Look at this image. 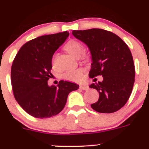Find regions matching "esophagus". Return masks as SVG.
Here are the masks:
<instances>
[{
  "label": "esophagus",
  "instance_id": "esophagus-1",
  "mask_svg": "<svg viewBox=\"0 0 149 149\" xmlns=\"http://www.w3.org/2000/svg\"><path fill=\"white\" fill-rule=\"evenodd\" d=\"M80 87V89H81V90H88V87L86 85H80V87Z\"/></svg>",
  "mask_w": 149,
  "mask_h": 149
}]
</instances>
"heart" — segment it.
Returning a JSON list of instances; mask_svg holds the SVG:
<instances>
[{
  "instance_id": "b5f03b06",
  "label": "heart",
  "mask_w": 149,
  "mask_h": 149,
  "mask_svg": "<svg viewBox=\"0 0 149 149\" xmlns=\"http://www.w3.org/2000/svg\"><path fill=\"white\" fill-rule=\"evenodd\" d=\"M64 49L66 51L68 54H70L76 58H79L80 56L83 59L87 57V55L84 54L83 50L84 46L82 43L76 40H70L65 43L64 45ZM52 65H54V59H52ZM83 73L84 70L82 68H78L75 70H68L62 75V78L65 80L69 81H73V82H78L80 81L83 78Z\"/></svg>"
}]
</instances>
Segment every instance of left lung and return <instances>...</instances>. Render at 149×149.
I'll return each mask as SVG.
<instances>
[{"mask_svg":"<svg viewBox=\"0 0 149 149\" xmlns=\"http://www.w3.org/2000/svg\"><path fill=\"white\" fill-rule=\"evenodd\" d=\"M72 34L90 48L93 61L90 78L102 76L104 79L90 86L99 93L98 101L92 104L91 107L101 113H112L121 109L131 95L135 77L128 45L118 35L101 29L74 30Z\"/></svg>","mask_w":149,"mask_h":149,"instance_id":"left-lung-1","label":"left lung"}]
</instances>
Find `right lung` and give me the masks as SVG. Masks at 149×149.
I'll return each instance as SVG.
<instances>
[{
    "mask_svg": "<svg viewBox=\"0 0 149 149\" xmlns=\"http://www.w3.org/2000/svg\"><path fill=\"white\" fill-rule=\"evenodd\" d=\"M69 35L68 31L41 36L27 42L13 60L11 81L15 98L31 116L47 118L65 107L68 94L79 89L74 83L60 81L48 85L53 55Z\"/></svg>",
    "mask_w": 149,
    "mask_h": 149,
    "instance_id": "1",
    "label": "right lung"
}]
</instances>
